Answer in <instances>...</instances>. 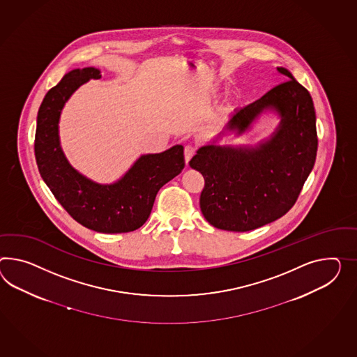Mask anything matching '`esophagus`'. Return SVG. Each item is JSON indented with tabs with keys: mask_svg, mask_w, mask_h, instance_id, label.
Segmentation results:
<instances>
[{
	"mask_svg": "<svg viewBox=\"0 0 357 357\" xmlns=\"http://www.w3.org/2000/svg\"><path fill=\"white\" fill-rule=\"evenodd\" d=\"M183 154H185V162H186V165H188V163H189V160L192 159V155L195 154V149H194V146L188 145V146H185Z\"/></svg>",
	"mask_w": 357,
	"mask_h": 357,
	"instance_id": "esophagus-1",
	"label": "esophagus"
}]
</instances>
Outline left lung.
<instances>
[{
	"label": "left lung",
	"mask_w": 357,
	"mask_h": 357,
	"mask_svg": "<svg viewBox=\"0 0 357 357\" xmlns=\"http://www.w3.org/2000/svg\"><path fill=\"white\" fill-rule=\"evenodd\" d=\"M286 82L234 111L222 135L245 133L265 110L281 118L257 146H202L189 165L204 178L201 211L215 228L248 231L282 218L293 207L317 154L316 112L310 92L284 67Z\"/></svg>",
	"instance_id": "1"
}]
</instances>
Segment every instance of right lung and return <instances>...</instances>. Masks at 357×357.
I'll use <instances>...</instances> for the list:
<instances>
[{"label": "right lung", "mask_w": 357, "mask_h": 357, "mask_svg": "<svg viewBox=\"0 0 357 357\" xmlns=\"http://www.w3.org/2000/svg\"><path fill=\"white\" fill-rule=\"evenodd\" d=\"M91 79H101V71L76 68L46 93L37 114V167L55 199L82 227L107 234L128 233L146 222L159 189L183 171V147L139 156L127 174L110 185L79 174L62 151L58 123L64 103Z\"/></svg>", "instance_id": "right-lung-1"}]
</instances>
